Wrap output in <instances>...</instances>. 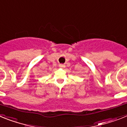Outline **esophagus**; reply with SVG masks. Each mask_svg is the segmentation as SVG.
Wrapping results in <instances>:
<instances>
[{"instance_id":"esophagus-1","label":"esophagus","mask_w":127,"mask_h":127,"mask_svg":"<svg viewBox=\"0 0 127 127\" xmlns=\"http://www.w3.org/2000/svg\"><path fill=\"white\" fill-rule=\"evenodd\" d=\"M59 67H61V68H64V67H65V65L64 64H60L59 65Z\"/></svg>"}]
</instances>
